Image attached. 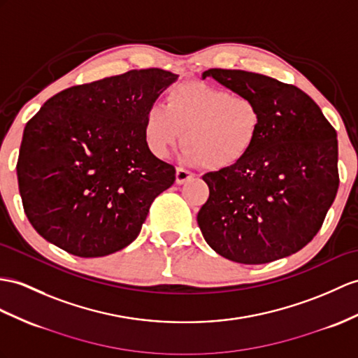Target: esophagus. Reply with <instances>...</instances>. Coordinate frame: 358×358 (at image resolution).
<instances>
[{
  "label": "esophagus",
  "instance_id": "esophagus-1",
  "mask_svg": "<svg viewBox=\"0 0 358 358\" xmlns=\"http://www.w3.org/2000/svg\"><path fill=\"white\" fill-rule=\"evenodd\" d=\"M189 179H193V173L185 170V169H176V184L178 185L185 184V182Z\"/></svg>",
  "mask_w": 358,
  "mask_h": 358
}]
</instances>
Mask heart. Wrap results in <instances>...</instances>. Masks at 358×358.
<instances>
[{
    "label": "heart",
    "instance_id": "1",
    "mask_svg": "<svg viewBox=\"0 0 358 358\" xmlns=\"http://www.w3.org/2000/svg\"><path fill=\"white\" fill-rule=\"evenodd\" d=\"M184 130V159L209 170L238 164L254 149L263 130V110L254 97L215 86L185 82L169 91L165 108L145 112L143 135L147 149L165 158Z\"/></svg>",
    "mask_w": 358,
    "mask_h": 358
}]
</instances>
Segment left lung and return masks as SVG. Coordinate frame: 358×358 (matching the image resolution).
<instances>
[{
  "label": "left lung",
  "instance_id": "left-lung-1",
  "mask_svg": "<svg viewBox=\"0 0 358 358\" xmlns=\"http://www.w3.org/2000/svg\"><path fill=\"white\" fill-rule=\"evenodd\" d=\"M206 77L254 97L263 130L245 159L202 176L209 197L197 214L199 228L211 249L235 263L289 257L319 232L336 199V130L293 85L241 69L213 68Z\"/></svg>",
  "mask_w": 358,
  "mask_h": 358
}]
</instances>
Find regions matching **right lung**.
Masks as SVG:
<instances>
[{
  "label": "right lung",
  "instance_id": "1",
  "mask_svg": "<svg viewBox=\"0 0 358 358\" xmlns=\"http://www.w3.org/2000/svg\"><path fill=\"white\" fill-rule=\"evenodd\" d=\"M178 77L132 69L43 103L25 124L16 165L25 215L41 237L82 258L138 237L152 202L176 179L173 165L147 149L143 124Z\"/></svg>",
  "mask_w": 358,
  "mask_h": 358
}]
</instances>
